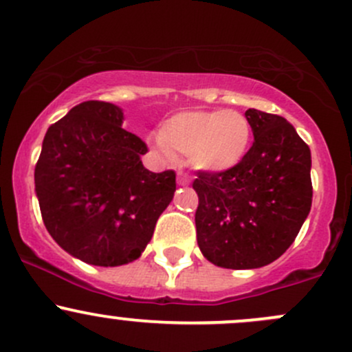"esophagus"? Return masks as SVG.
Segmentation results:
<instances>
[{
    "mask_svg": "<svg viewBox=\"0 0 352 352\" xmlns=\"http://www.w3.org/2000/svg\"><path fill=\"white\" fill-rule=\"evenodd\" d=\"M177 184H179V186H186V184H190V176L184 175V173H177Z\"/></svg>",
    "mask_w": 352,
    "mask_h": 352,
    "instance_id": "1",
    "label": "esophagus"
}]
</instances>
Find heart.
Masks as SVG:
<instances>
[{
  "instance_id": "1",
  "label": "heart",
  "mask_w": 352,
  "mask_h": 352,
  "mask_svg": "<svg viewBox=\"0 0 352 352\" xmlns=\"http://www.w3.org/2000/svg\"><path fill=\"white\" fill-rule=\"evenodd\" d=\"M252 126L238 111H183L162 122L157 151L164 157H186L198 171H230L243 161Z\"/></svg>"
}]
</instances>
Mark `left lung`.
I'll list each match as a JSON object with an SVG mask.
<instances>
[{"label":"left lung","instance_id":"8db88e82","mask_svg":"<svg viewBox=\"0 0 352 352\" xmlns=\"http://www.w3.org/2000/svg\"><path fill=\"white\" fill-rule=\"evenodd\" d=\"M253 144L230 171H199L196 238L214 265L258 268L294 243L312 205L311 149L280 116L248 109Z\"/></svg>","mask_w":352,"mask_h":352}]
</instances>
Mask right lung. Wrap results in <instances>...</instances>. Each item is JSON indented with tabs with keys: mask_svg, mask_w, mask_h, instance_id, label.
I'll return each instance as SVG.
<instances>
[{
	"mask_svg": "<svg viewBox=\"0 0 352 352\" xmlns=\"http://www.w3.org/2000/svg\"><path fill=\"white\" fill-rule=\"evenodd\" d=\"M122 109L75 105L45 134L35 168L41 218L52 238L90 265L134 262L176 191V173H151L147 146L122 129Z\"/></svg>",
	"mask_w": 352,
	"mask_h": 352,
	"instance_id": "1",
	"label": "right lung"
}]
</instances>
